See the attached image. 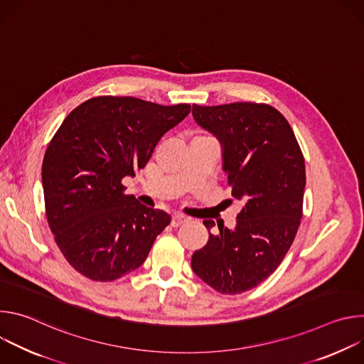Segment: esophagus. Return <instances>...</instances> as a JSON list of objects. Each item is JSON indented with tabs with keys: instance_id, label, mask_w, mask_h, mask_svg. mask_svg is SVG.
<instances>
[{
	"instance_id": "esophagus-1",
	"label": "esophagus",
	"mask_w": 364,
	"mask_h": 364,
	"mask_svg": "<svg viewBox=\"0 0 364 364\" xmlns=\"http://www.w3.org/2000/svg\"><path fill=\"white\" fill-rule=\"evenodd\" d=\"M187 220H188V219H187L186 216H183V215H173V218H171V226H173V228H178V226L184 225Z\"/></svg>"
}]
</instances>
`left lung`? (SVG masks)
I'll return each instance as SVG.
<instances>
[{
	"label": "left lung",
	"mask_w": 364,
	"mask_h": 364,
	"mask_svg": "<svg viewBox=\"0 0 364 364\" xmlns=\"http://www.w3.org/2000/svg\"><path fill=\"white\" fill-rule=\"evenodd\" d=\"M194 121L222 145L232 196L243 203L235 229L204 220L209 240L191 256L194 274L222 294L265 281L282 262L302 218L305 164L288 121L265 103L193 105Z\"/></svg>",
	"instance_id": "1"
}]
</instances>
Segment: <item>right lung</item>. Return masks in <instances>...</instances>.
Listing matches in <instances>:
<instances>
[{"label": "right lung", "instance_id": "right-lung-1", "mask_svg": "<svg viewBox=\"0 0 364 364\" xmlns=\"http://www.w3.org/2000/svg\"><path fill=\"white\" fill-rule=\"evenodd\" d=\"M191 111L131 96L92 97L73 109L50 141L41 168L46 216L66 261L93 281L139 268L170 223L124 194V177L149 161L155 145Z\"/></svg>", "mask_w": 364, "mask_h": 364}]
</instances>
